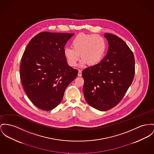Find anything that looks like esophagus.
I'll return each instance as SVG.
<instances>
[{"instance_id":"esophagus-1","label":"esophagus","mask_w":154,"mask_h":154,"mask_svg":"<svg viewBox=\"0 0 154 154\" xmlns=\"http://www.w3.org/2000/svg\"><path fill=\"white\" fill-rule=\"evenodd\" d=\"M78 75L79 76H82V71H81V70H79V71H78Z\"/></svg>"}]
</instances>
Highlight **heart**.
I'll return each instance as SVG.
<instances>
[{"instance_id":"b5f03b06","label":"heart","mask_w":154,"mask_h":154,"mask_svg":"<svg viewBox=\"0 0 154 154\" xmlns=\"http://www.w3.org/2000/svg\"><path fill=\"white\" fill-rule=\"evenodd\" d=\"M72 47H65L63 54L68 65L74 66L80 57V66H93L102 60L106 50V42L102 37L80 33L71 41Z\"/></svg>"}]
</instances>
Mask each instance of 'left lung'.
<instances>
[{
    "instance_id": "1",
    "label": "left lung",
    "mask_w": 154,
    "mask_h": 154,
    "mask_svg": "<svg viewBox=\"0 0 154 154\" xmlns=\"http://www.w3.org/2000/svg\"><path fill=\"white\" fill-rule=\"evenodd\" d=\"M104 36L109 44L106 56L97 64L82 71L85 99L100 111L110 110L122 100L135 74L133 53L127 44L110 33Z\"/></svg>"
}]
</instances>
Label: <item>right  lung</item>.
<instances>
[{
	"instance_id": "obj_1",
	"label": "right lung",
	"mask_w": 154,
	"mask_h": 154,
	"mask_svg": "<svg viewBox=\"0 0 154 154\" xmlns=\"http://www.w3.org/2000/svg\"><path fill=\"white\" fill-rule=\"evenodd\" d=\"M74 33L42 32L26 47L20 64V78L27 96L36 107L50 111L61 102L66 87L78 71L70 66L63 54Z\"/></svg>"
}]
</instances>
